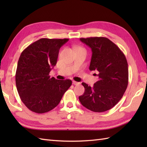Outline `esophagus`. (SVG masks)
Returning <instances> with one entry per match:
<instances>
[{
    "mask_svg": "<svg viewBox=\"0 0 147 147\" xmlns=\"http://www.w3.org/2000/svg\"><path fill=\"white\" fill-rule=\"evenodd\" d=\"M73 85H79L80 83L79 82H75V81H73Z\"/></svg>",
    "mask_w": 147,
    "mask_h": 147,
    "instance_id": "obj_1",
    "label": "esophagus"
}]
</instances>
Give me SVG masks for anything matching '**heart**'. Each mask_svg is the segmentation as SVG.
<instances>
[{
	"instance_id": "1",
	"label": "heart",
	"mask_w": 147,
	"mask_h": 147,
	"mask_svg": "<svg viewBox=\"0 0 147 147\" xmlns=\"http://www.w3.org/2000/svg\"><path fill=\"white\" fill-rule=\"evenodd\" d=\"M79 48H80V47H79Z\"/></svg>"
}]
</instances>
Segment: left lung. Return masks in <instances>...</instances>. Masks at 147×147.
Returning a JSON list of instances; mask_svg holds the SVG:
<instances>
[{
	"mask_svg": "<svg viewBox=\"0 0 147 147\" xmlns=\"http://www.w3.org/2000/svg\"><path fill=\"white\" fill-rule=\"evenodd\" d=\"M92 49L89 69L98 71L92 87L82 83L85 92L79 96L84 107L95 112L107 111L116 105L128 85V65L121 49L105 37L81 38Z\"/></svg>",
	"mask_w": 147,
	"mask_h": 147,
	"instance_id": "1",
	"label": "left lung"
}]
</instances>
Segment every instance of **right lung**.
<instances>
[{"label": "right lung", "mask_w": 147, "mask_h": 147, "mask_svg": "<svg viewBox=\"0 0 147 147\" xmlns=\"http://www.w3.org/2000/svg\"><path fill=\"white\" fill-rule=\"evenodd\" d=\"M68 38H41L22 52L16 73V84L21 101L33 112L43 114L57 106L72 85L49 75L57 64L59 49Z\"/></svg>", "instance_id": "right-lung-1"}]
</instances>
